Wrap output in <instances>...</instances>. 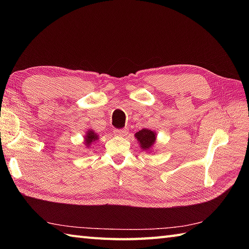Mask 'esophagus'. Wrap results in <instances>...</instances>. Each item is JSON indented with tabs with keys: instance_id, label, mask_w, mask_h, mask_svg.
I'll return each mask as SVG.
<instances>
[{
	"instance_id": "obj_1",
	"label": "esophagus",
	"mask_w": 249,
	"mask_h": 249,
	"mask_svg": "<svg viewBox=\"0 0 249 249\" xmlns=\"http://www.w3.org/2000/svg\"><path fill=\"white\" fill-rule=\"evenodd\" d=\"M114 134L116 136H121V137H124L127 135V128H121V129H115L114 130Z\"/></svg>"
}]
</instances>
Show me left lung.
Masks as SVG:
<instances>
[{"instance_id": "left-lung-1", "label": "left lung", "mask_w": 249, "mask_h": 249, "mask_svg": "<svg viewBox=\"0 0 249 249\" xmlns=\"http://www.w3.org/2000/svg\"><path fill=\"white\" fill-rule=\"evenodd\" d=\"M135 136L139 141L141 149H144V150H149L150 147L154 144L155 139H156V137H155L156 134L154 133V131H152L150 129L139 130Z\"/></svg>"}]
</instances>
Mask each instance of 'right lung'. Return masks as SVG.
<instances>
[{"instance_id": "right-lung-1", "label": "right lung", "mask_w": 249, "mask_h": 249, "mask_svg": "<svg viewBox=\"0 0 249 249\" xmlns=\"http://www.w3.org/2000/svg\"><path fill=\"white\" fill-rule=\"evenodd\" d=\"M86 138H87V141H86V144L89 146V144L92 143V142H94L95 140H97L98 139V137H97V135L94 133L93 130H89L88 131V134H87V136H86Z\"/></svg>"}]
</instances>
